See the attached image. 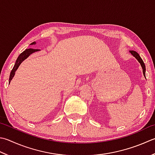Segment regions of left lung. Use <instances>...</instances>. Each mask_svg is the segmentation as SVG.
<instances>
[{
    "instance_id": "8db88e82",
    "label": "left lung",
    "mask_w": 155,
    "mask_h": 155,
    "mask_svg": "<svg viewBox=\"0 0 155 155\" xmlns=\"http://www.w3.org/2000/svg\"><path fill=\"white\" fill-rule=\"evenodd\" d=\"M130 53L132 54V55L134 56L135 58L138 60V62L140 64V65L142 66V72H143V74L144 77H146V75H145V72H146V67H145V64L143 62V60H142V58H140V55L136 52L135 51H133V50H130Z\"/></svg>"
}]
</instances>
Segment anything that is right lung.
Instances as JSON below:
<instances>
[{"mask_svg": "<svg viewBox=\"0 0 155 155\" xmlns=\"http://www.w3.org/2000/svg\"><path fill=\"white\" fill-rule=\"evenodd\" d=\"M35 44H36V42L33 41V43H31L30 45H35ZM39 50H40L31 49V48H29V49H26L25 51H23V52L21 53L19 56H18L16 62H15V64L13 66V69H12V71L11 72L10 77H9V83H11V80L13 79V78L14 77V76L15 74V72L17 71V70L18 69V68H19V66H20L21 64L22 63L25 59H27V58L31 55V54L35 52V51H38Z\"/></svg>", "mask_w": 155, "mask_h": 155, "instance_id": "obj_1", "label": "right lung"}]
</instances>
